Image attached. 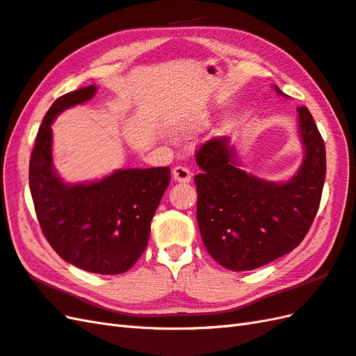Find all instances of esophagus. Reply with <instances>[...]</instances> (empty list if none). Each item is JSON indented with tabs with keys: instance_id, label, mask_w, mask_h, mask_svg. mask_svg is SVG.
I'll return each mask as SVG.
<instances>
[{
	"instance_id": "obj_1",
	"label": "esophagus",
	"mask_w": 356,
	"mask_h": 356,
	"mask_svg": "<svg viewBox=\"0 0 356 356\" xmlns=\"http://www.w3.org/2000/svg\"><path fill=\"white\" fill-rule=\"evenodd\" d=\"M191 171H189L186 167H181V165H177V167L172 168V179L176 181H180V184H189L191 181Z\"/></svg>"
}]
</instances>
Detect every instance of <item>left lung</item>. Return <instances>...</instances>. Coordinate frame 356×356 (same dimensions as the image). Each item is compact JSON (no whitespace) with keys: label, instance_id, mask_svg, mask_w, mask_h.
Returning a JSON list of instances; mask_svg holds the SVG:
<instances>
[{"label":"left lung","instance_id":"left-lung-1","mask_svg":"<svg viewBox=\"0 0 356 356\" xmlns=\"http://www.w3.org/2000/svg\"><path fill=\"white\" fill-rule=\"evenodd\" d=\"M297 112L305 161L286 184L236 168L227 138L206 140L195 153L202 168L194 177L198 229L206 250L222 267L254 270L290 253L317 216L326 177L325 140L308 107L299 106Z\"/></svg>","mask_w":356,"mask_h":356}]
</instances>
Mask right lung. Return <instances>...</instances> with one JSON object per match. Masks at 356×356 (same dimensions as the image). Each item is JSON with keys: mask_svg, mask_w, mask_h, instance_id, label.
I'll list each match as a JSON object with an SVG mask.
<instances>
[{"mask_svg": "<svg viewBox=\"0 0 356 356\" xmlns=\"http://www.w3.org/2000/svg\"><path fill=\"white\" fill-rule=\"evenodd\" d=\"M95 86L57 98L40 124L30 158V191L42 234L66 262L97 275H121L145 250L152 218L170 185L168 167L118 170L89 185H66L53 170L51 122L85 103Z\"/></svg>", "mask_w": 356, "mask_h": 356, "instance_id": "right-lung-1", "label": "right lung"}]
</instances>
